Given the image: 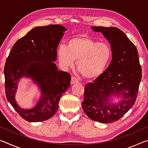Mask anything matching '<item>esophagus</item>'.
<instances>
[{"instance_id": "esophagus-1", "label": "esophagus", "mask_w": 148, "mask_h": 148, "mask_svg": "<svg viewBox=\"0 0 148 148\" xmlns=\"http://www.w3.org/2000/svg\"><path fill=\"white\" fill-rule=\"evenodd\" d=\"M79 82V80L77 79L76 77L74 76H72V78H71V84H76V83H78Z\"/></svg>"}]
</instances>
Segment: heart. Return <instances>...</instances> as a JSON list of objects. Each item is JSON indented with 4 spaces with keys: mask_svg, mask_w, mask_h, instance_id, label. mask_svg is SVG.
<instances>
[{
    "mask_svg": "<svg viewBox=\"0 0 148 148\" xmlns=\"http://www.w3.org/2000/svg\"><path fill=\"white\" fill-rule=\"evenodd\" d=\"M57 56L64 70L76 66L80 73L88 79H96L104 73L112 59V52L108 44L98 42L87 36H77L60 45Z\"/></svg>",
    "mask_w": 148,
    "mask_h": 148,
    "instance_id": "1",
    "label": "heart"
}]
</instances>
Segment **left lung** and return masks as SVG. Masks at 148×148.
<instances>
[{
  "instance_id": "8db88e82",
  "label": "left lung",
  "mask_w": 148,
  "mask_h": 148,
  "mask_svg": "<svg viewBox=\"0 0 148 148\" xmlns=\"http://www.w3.org/2000/svg\"><path fill=\"white\" fill-rule=\"evenodd\" d=\"M91 29L101 32L109 42L112 61L101 76L86 85L82 106L90 119L110 123L121 118L134 105L142 79V69L136 46L121 30L114 27ZM114 97L121 99L114 103Z\"/></svg>"
}]
</instances>
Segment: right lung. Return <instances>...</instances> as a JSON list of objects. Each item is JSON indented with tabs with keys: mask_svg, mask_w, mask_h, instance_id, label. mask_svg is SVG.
I'll list each match as a JSON object with an SVG mask.
<instances>
[{
	"mask_svg": "<svg viewBox=\"0 0 148 148\" xmlns=\"http://www.w3.org/2000/svg\"><path fill=\"white\" fill-rule=\"evenodd\" d=\"M66 29L61 25L36 27L18 40L5 64V92L10 103L22 118L29 122L46 121L54 116L59 100L71 86V74L59 71L54 61L57 49ZM23 77L39 87L41 97L35 106L22 109L16 103L18 82Z\"/></svg>",
	"mask_w": 148,
	"mask_h": 148,
	"instance_id": "obj_1",
	"label": "right lung"
}]
</instances>
